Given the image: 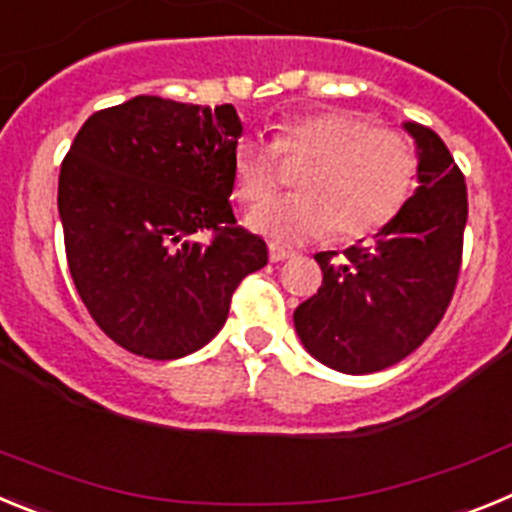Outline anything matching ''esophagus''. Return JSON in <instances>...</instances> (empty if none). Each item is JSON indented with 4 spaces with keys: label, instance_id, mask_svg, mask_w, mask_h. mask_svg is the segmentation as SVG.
Masks as SVG:
<instances>
[{
    "label": "esophagus",
    "instance_id": "obj_1",
    "mask_svg": "<svg viewBox=\"0 0 512 512\" xmlns=\"http://www.w3.org/2000/svg\"><path fill=\"white\" fill-rule=\"evenodd\" d=\"M292 256H295V251H289V248L277 246V243H271V246H269V259H271V264H279V261H287V259H292Z\"/></svg>",
    "mask_w": 512,
    "mask_h": 512
}]
</instances>
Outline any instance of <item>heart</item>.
I'll return each mask as SVG.
<instances>
[{
  "mask_svg": "<svg viewBox=\"0 0 512 512\" xmlns=\"http://www.w3.org/2000/svg\"><path fill=\"white\" fill-rule=\"evenodd\" d=\"M305 160L300 195L267 203L278 188V159ZM418 148L397 128L356 112H312L282 122L274 143L243 138L233 148V187L243 205H260L248 225L271 241L297 243L336 228L364 238L392 223L418 179Z\"/></svg>",
  "mask_w": 512,
  "mask_h": 512,
  "instance_id": "heart-1",
  "label": "heart"
}]
</instances>
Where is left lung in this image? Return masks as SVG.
I'll use <instances>...</instances> for the list:
<instances>
[{"label":"left lung","instance_id":"1","mask_svg":"<svg viewBox=\"0 0 512 512\" xmlns=\"http://www.w3.org/2000/svg\"><path fill=\"white\" fill-rule=\"evenodd\" d=\"M418 146V192L372 241L343 256L323 251L318 295L295 310L300 341L343 374H372L410 356L454 297L459 282L467 184L446 143L405 122Z\"/></svg>","mask_w":512,"mask_h":512}]
</instances>
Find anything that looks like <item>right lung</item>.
Returning a JSON list of instances; mask_svg holds the SVG:
<instances>
[{
	"mask_svg": "<svg viewBox=\"0 0 512 512\" xmlns=\"http://www.w3.org/2000/svg\"><path fill=\"white\" fill-rule=\"evenodd\" d=\"M233 104L133 97L89 117L58 176L71 279L130 354L182 359L217 336L235 287L266 266L235 223Z\"/></svg>",
	"mask_w": 512,
	"mask_h": 512,
	"instance_id": "1",
	"label": "right lung"
}]
</instances>
